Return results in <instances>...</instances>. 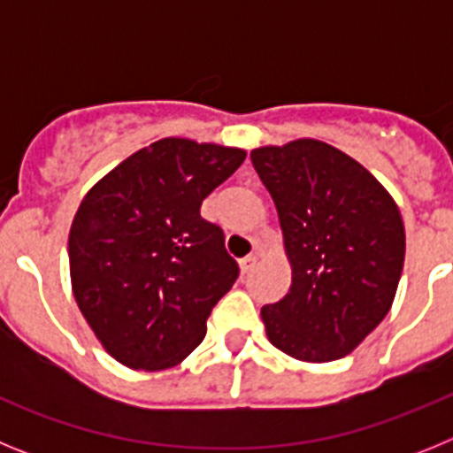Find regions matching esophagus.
<instances>
[{
	"instance_id": "1",
	"label": "esophagus",
	"mask_w": 453,
	"mask_h": 453,
	"mask_svg": "<svg viewBox=\"0 0 453 453\" xmlns=\"http://www.w3.org/2000/svg\"><path fill=\"white\" fill-rule=\"evenodd\" d=\"M254 265H256V256H245V258L240 261V272H242V274H247V272L254 270Z\"/></svg>"
}]
</instances>
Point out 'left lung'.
Wrapping results in <instances>:
<instances>
[{"instance_id":"8db88e82","label":"left lung","mask_w":453,"mask_h":453,"mask_svg":"<svg viewBox=\"0 0 453 453\" xmlns=\"http://www.w3.org/2000/svg\"><path fill=\"white\" fill-rule=\"evenodd\" d=\"M251 163L292 267L286 297L261 308L267 338L297 361H338L390 311L406 254L402 213L361 163L322 140L258 147Z\"/></svg>"}]
</instances>
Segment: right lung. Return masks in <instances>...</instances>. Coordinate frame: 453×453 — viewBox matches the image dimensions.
<instances>
[{
	"label": "right lung",
	"mask_w": 453,
	"mask_h": 453,
	"mask_svg": "<svg viewBox=\"0 0 453 453\" xmlns=\"http://www.w3.org/2000/svg\"><path fill=\"white\" fill-rule=\"evenodd\" d=\"M247 151L163 138L86 192L72 219V292L90 329L131 370H167L206 335L215 303L238 279L203 199Z\"/></svg>",
	"instance_id": "right-lung-1"
}]
</instances>
